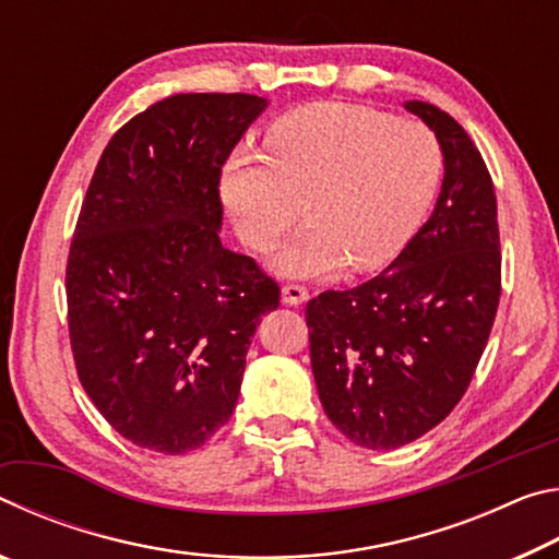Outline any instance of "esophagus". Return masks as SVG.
Instances as JSON below:
<instances>
[{
	"mask_svg": "<svg viewBox=\"0 0 559 559\" xmlns=\"http://www.w3.org/2000/svg\"><path fill=\"white\" fill-rule=\"evenodd\" d=\"M310 298V293L302 286H283L281 288V302L283 306H302Z\"/></svg>",
	"mask_w": 559,
	"mask_h": 559,
	"instance_id": "esophagus-1",
	"label": "esophagus"
}]
</instances>
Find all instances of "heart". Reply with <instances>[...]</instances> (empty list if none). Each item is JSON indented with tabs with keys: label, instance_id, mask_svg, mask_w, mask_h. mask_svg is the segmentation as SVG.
<instances>
[{
	"label": "heart",
	"instance_id": "1",
	"mask_svg": "<svg viewBox=\"0 0 559 559\" xmlns=\"http://www.w3.org/2000/svg\"><path fill=\"white\" fill-rule=\"evenodd\" d=\"M441 145L416 120L347 103H310L266 132V153L236 147L219 197L239 239L266 251L298 216L308 224L271 257L286 278L372 271L421 229L441 182Z\"/></svg>",
	"mask_w": 559,
	"mask_h": 559
}]
</instances>
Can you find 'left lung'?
Returning a JSON list of instances; mask_svg holds the SVG:
<instances>
[{"instance_id": "left-lung-1", "label": "left lung", "mask_w": 559, "mask_h": 559, "mask_svg": "<svg viewBox=\"0 0 559 559\" xmlns=\"http://www.w3.org/2000/svg\"><path fill=\"white\" fill-rule=\"evenodd\" d=\"M404 108L437 135L443 182L429 222L380 276L308 302L310 365L328 419L372 451L400 449L466 392L500 298L496 189L449 112Z\"/></svg>"}]
</instances>
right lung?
<instances>
[{"mask_svg": "<svg viewBox=\"0 0 559 559\" xmlns=\"http://www.w3.org/2000/svg\"><path fill=\"white\" fill-rule=\"evenodd\" d=\"M246 93H179L126 122L93 173L66 269L83 390L140 449H200L236 406L278 286L224 249L219 175L263 110Z\"/></svg>", "mask_w": 559, "mask_h": 559, "instance_id": "obj_1", "label": "right lung"}]
</instances>
